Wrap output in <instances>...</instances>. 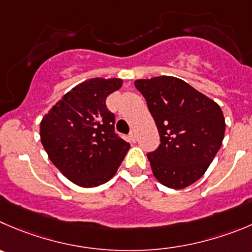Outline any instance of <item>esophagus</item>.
Masks as SVG:
<instances>
[{"instance_id":"34e87169","label":"esophagus","mask_w":252,"mask_h":252,"mask_svg":"<svg viewBox=\"0 0 252 252\" xmlns=\"http://www.w3.org/2000/svg\"><path fill=\"white\" fill-rule=\"evenodd\" d=\"M128 138H130L132 142H136V141H137V135H136L135 131H131L130 135H128Z\"/></svg>"}]
</instances>
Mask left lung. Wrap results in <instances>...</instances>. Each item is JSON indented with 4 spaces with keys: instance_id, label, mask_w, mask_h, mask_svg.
I'll return each mask as SVG.
<instances>
[{
    "instance_id": "obj_1",
    "label": "left lung",
    "mask_w": 252,
    "mask_h": 252,
    "mask_svg": "<svg viewBox=\"0 0 252 252\" xmlns=\"http://www.w3.org/2000/svg\"><path fill=\"white\" fill-rule=\"evenodd\" d=\"M158 128L160 143L148 153L153 176L163 186L183 189L196 182L220 150L225 119L214 100L174 76L135 81Z\"/></svg>"
}]
</instances>
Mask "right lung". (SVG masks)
I'll use <instances>...</instances> for the list:
<instances>
[{
  "label": "right lung",
  "instance_id": "obj_1",
  "mask_svg": "<svg viewBox=\"0 0 252 252\" xmlns=\"http://www.w3.org/2000/svg\"><path fill=\"white\" fill-rule=\"evenodd\" d=\"M121 86V79H89L66 93L40 121L48 157L76 186L106 183L130 150V143L115 133V115L105 104Z\"/></svg>",
  "mask_w": 252,
  "mask_h": 252
}]
</instances>
